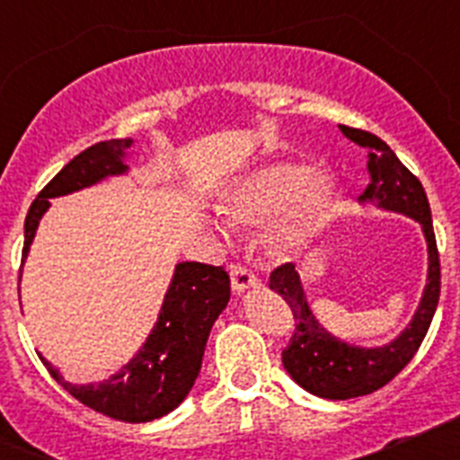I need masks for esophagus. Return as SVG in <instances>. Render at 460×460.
Segmentation results:
<instances>
[{
	"mask_svg": "<svg viewBox=\"0 0 460 460\" xmlns=\"http://www.w3.org/2000/svg\"><path fill=\"white\" fill-rule=\"evenodd\" d=\"M230 279H233L234 295H242V292H246L249 288H255L260 283L258 276H255L249 267H242V265L233 267V271H230Z\"/></svg>",
	"mask_w": 460,
	"mask_h": 460,
	"instance_id": "1",
	"label": "esophagus"
}]
</instances>
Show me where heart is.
Masks as SVG:
<instances>
[{
    "mask_svg": "<svg viewBox=\"0 0 460 460\" xmlns=\"http://www.w3.org/2000/svg\"><path fill=\"white\" fill-rule=\"evenodd\" d=\"M341 181L336 174L299 158H276L242 174L218 200L227 223L253 227L274 218L267 251L274 258H295L311 249L327 230Z\"/></svg>",
    "mask_w": 460,
    "mask_h": 460,
    "instance_id": "heart-1",
    "label": "heart"
}]
</instances>
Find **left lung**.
<instances>
[{"instance_id": "obj_1", "label": "left lung", "mask_w": 460, "mask_h": 460, "mask_svg": "<svg viewBox=\"0 0 460 460\" xmlns=\"http://www.w3.org/2000/svg\"><path fill=\"white\" fill-rule=\"evenodd\" d=\"M341 131L367 149V170L371 181L359 195V205L403 214L420 223L426 239L429 267L424 292L412 320L405 324L403 332H398L396 339L382 345H357L334 336L313 313L302 276L295 265H283L271 271L270 288L280 295V299H286L296 324L290 345L280 355L283 367L299 387L329 401H348L371 394L403 371L414 352L420 350L440 299V258L424 186L398 161L387 142L350 126H341Z\"/></svg>"}]
</instances>
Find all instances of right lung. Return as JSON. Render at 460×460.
<instances>
[{
	"mask_svg": "<svg viewBox=\"0 0 460 460\" xmlns=\"http://www.w3.org/2000/svg\"><path fill=\"white\" fill-rule=\"evenodd\" d=\"M133 145L136 140L128 137V140H105L84 149L36 195L30 214L24 218L22 265L30 255L40 218L50 209L52 198L78 193L110 177L128 174ZM227 302H230V276L223 267L177 262L152 332L140 345V350L119 371L101 382L75 385L68 382L64 373L52 367L40 352L39 357L50 376L87 408L131 424L158 420L172 412L193 389L195 380L200 376L209 332Z\"/></svg>",
	"mask_w": 460,
	"mask_h": 460,
	"instance_id": "obj_1",
	"label": "right lung"
}]
</instances>
